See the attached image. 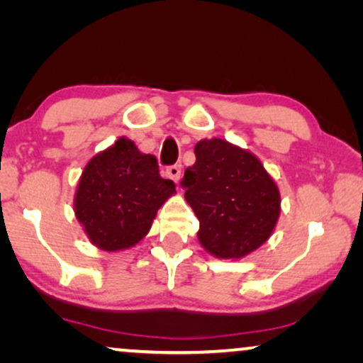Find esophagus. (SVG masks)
<instances>
[{
    "label": "esophagus",
    "mask_w": 363,
    "mask_h": 363,
    "mask_svg": "<svg viewBox=\"0 0 363 363\" xmlns=\"http://www.w3.org/2000/svg\"><path fill=\"white\" fill-rule=\"evenodd\" d=\"M167 175L170 177L173 182L178 183V182H180V178H182V165H173V167H168Z\"/></svg>",
    "instance_id": "1"
}]
</instances>
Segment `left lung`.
<instances>
[{
  "mask_svg": "<svg viewBox=\"0 0 363 363\" xmlns=\"http://www.w3.org/2000/svg\"><path fill=\"white\" fill-rule=\"evenodd\" d=\"M186 168L185 200L200 221L198 241L218 259H241L269 240L281 193L259 158L223 138H203Z\"/></svg>",
  "mask_w": 363,
  "mask_h": 363,
  "instance_id": "left-lung-1",
  "label": "left lung"
}]
</instances>
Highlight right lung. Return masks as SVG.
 Wrapping results in <instances>:
<instances>
[{
    "mask_svg": "<svg viewBox=\"0 0 363 363\" xmlns=\"http://www.w3.org/2000/svg\"><path fill=\"white\" fill-rule=\"evenodd\" d=\"M175 193V183L158 173L157 158L121 137L84 167L74 213L94 246L117 252L148 235L157 211Z\"/></svg>",
    "mask_w": 363,
    "mask_h": 363,
    "instance_id": "obj_1",
    "label": "right lung"
}]
</instances>
